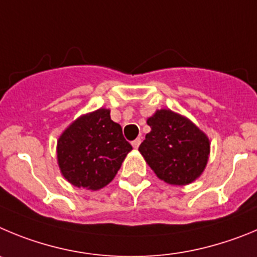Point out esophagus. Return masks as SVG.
<instances>
[{
    "label": "esophagus",
    "instance_id": "esophagus-1",
    "mask_svg": "<svg viewBox=\"0 0 257 257\" xmlns=\"http://www.w3.org/2000/svg\"><path fill=\"white\" fill-rule=\"evenodd\" d=\"M141 142H142V141H141V138H137V140H134L133 142H132V146H133L134 149H138L141 145Z\"/></svg>",
    "mask_w": 257,
    "mask_h": 257
}]
</instances>
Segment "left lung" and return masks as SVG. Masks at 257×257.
I'll return each mask as SVG.
<instances>
[{
    "label": "left lung",
    "instance_id": "obj_1",
    "mask_svg": "<svg viewBox=\"0 0 257 257\" xmlns=\"http://www.w3.org/2000/svg\"><path fill=\"white\" fill-rule=\"evenodd\" d=\"M151 132L146 134L140 152L161 180L186 186L206 168L210 141L191 120L161 108L147 119Z\"/></svg>",
    "mask_w": 257,
    "mask_h": 257
}]
</instances>
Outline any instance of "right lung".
<instances>
[{
  "label": "right lung",
  "instance_id": "obj_1",
  "mask_svg": "<svg viewBox=\"0 0 257 257\" xmlns=\"http://www.w3.org/2000/svg\"><path fill=\"white\" fill-rule=\"evenodd\" d=\"M131 150L110 110L98 108L78 117L60 136L57 163L69 183L97 191L114 179Z\"/></svg>",
  "mask_w": 257,
  "mask_h": 257
}]
</instances>
